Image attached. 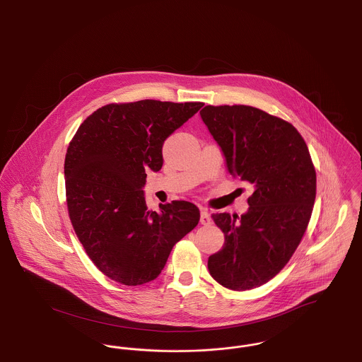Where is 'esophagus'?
<instances>
[{"label": "esophagus", "mask_w": 362, "mask_h": 362, "mask_svg": "<svg viewBox=\"0 0 362 362\" xmlns=\"http://www.w3.org/2000/svg\"><path fill=\"white\" fill-rule=\"evenodd\" d=\"M211 223V218H210V213L207 211L206 209H201V224L209 225Z\"/></svg>", "instance_id": "esophagus-1"}]
</instances>
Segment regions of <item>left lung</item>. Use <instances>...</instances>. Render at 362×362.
I'll use <instances>...</instances> for the list:
<instances>
[{
	"instance_id": "left-lung-1",
	"label": "left lung",
	"mask_w": 362,
	"mask_h": 362,
	"mask_svg": "<svg viewBox=\"0 0 362 362\" xmlns=\"http://www.w3.org/2000/svg\"><path fill=\"white\" fill-rule=\"evenodd\" d=\"M199 114L228 173L254 186L245 214H211L225 241L207 269L228 289H252L284 269L308 226L316 197L310 151L291 123L255 107L206 105Z\"/></svg>"
}]
</instances>
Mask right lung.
<instances>
[{
  "mask_svg": "<svg viewBox=\"0 0 362 362\" xmlns=\"http://www.w3.org/2000/svg\"><path fill=\"white\" fill-rule=\"evenodd\" d=\"M204 103L108 104L78 127L65 157L70 221L95 266L136 286L161 273L173 247L199 221L187 201L146 207V173L163 165V144Z\"/></svg>",
  "mask_w": 362,
  "mask_h": 362,
  "instance_id": "add662e5",
  "label": "right lung"
}]
</instances>
